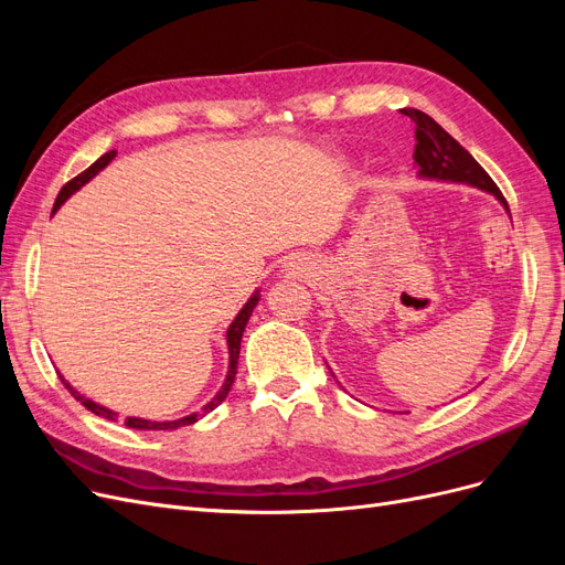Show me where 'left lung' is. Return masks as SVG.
<instances>
[{"label":"left lung","mask_w":565,"mask_h":565,"mask_svg":"<svg viewBox=\"0 0 565 565\" xmlns=\"http://www.w3.org/2000/svg\"><path fill=\"white\" fill-rule=\"evenodd\" d=\"M403 115H407L415 122V162L422 177L471 183L492 193L507 207V200L498 183L488 177L486 169L478 164L434 117L415 108H405Z\"/></svg>","instance_id":"1"}]
</instances>
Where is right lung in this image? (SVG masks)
<instances>
[{
  "mask_svg": "<svg viewBox=\"0 0 565 565\" xmlns=\"http://www.w3.org/2000/svg\"><path fill=\"white\" fill-rule=\"evenodd\" d=\"M117 156V150H110V152H106V156H100L89 169H84L82 174H77L75 179H71L67 181L63 188H61V193H58V198H56V202H54V212L61 207V204L71 198L75 191H79V188L87 183V181H92L100 169H104L113 158ZM256 301H259V297H252L245 306H243V311L237 313V318L231 322V328H228V332H226V339H228V353H231V365H228V374H226V382H224V386H221V391L216 393V396L204 405L200 413H193V415H188V417H183V419H174V422H148V419H136V417H127L125 419V424L127 426H131V429H143V431H169V429H179V426H188V424H193V422H198L202 415H207V413H212L214 407H218L221 403L226 401V396H228V391H231V386H233V380H235V372H237V355H241V339H243V332H245V324H247V320H249V316H252V311H254V306H256ZM61 382H63V386L73 393V398H77L84 407L87 409H92L94 415H98V417H106V419H115L117 417V413H113V409H108V407H100V405H96L94 401H89V398H84V396H79V393L67 384L63 377H61Z\"/></svg>",
  "mask_w": 565,
  "mask_h": 565,
  "instance_id": "1",
  "label": "right lung"
}]
</instances>
